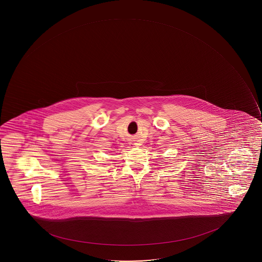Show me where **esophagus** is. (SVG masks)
Returning <instances> with one entry per match:
<instances>
[{"instance_id": "esophagus-1", "label": "esophagus", "mask_w": 262, "mask_h": 262, "mask_svg": "<svg viewBox=\"0 0 262 262\" xmlns=\"http://www.w3.org/2000/svg\"><path fill=\"white\" fill-rule=\"evenodd\" d=\"M130 145H131V146H132V147H137V146H136V143H133V142H130Z\"/></svg>"}]
</instances>
